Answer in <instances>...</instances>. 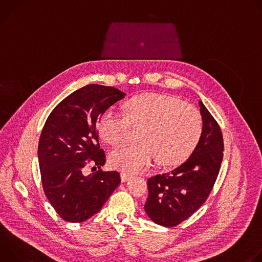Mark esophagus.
Wrapping results in <instances>:
<instances>
[{
	"label": "esophagus",
	"mask_w": 262,
	"mask_h": 262,
	"mask_svg": "<svg viewBox=\"0 0 262 262\" xmlns=\"http://www.w3.org/2000/svg\"><path fill=\"white\" fill-rule=\"evenodd\" d=\"M130 175L129 174H127V173H121V180H122V182H126V181H128L129 179H130Z\"/></svg>",
	"instance_id": "1"
}]
</instances>
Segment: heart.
Here are the masks:
<instances>
[{
    "label": "heart",
    "mask_w": 262,
    "mask_h": 262,
    "mask_svg": "<svg viewBox=\"0 0 262 262\" xmlns=\"http://www.w3.org/2000/svg\"><path fill=\"white\" fill-rule=\"evenodd\" d=\"M125 115L107 108L99 118L100 139L110 145L119 144L130 125L140 127L137 144L121 145L108 155L110 165L127 173H137L154 158L160 166H174L188 159L197 147L203 132L199 111L168 95L144 93L124 104Z\"/></svg>",
    "instance_id": "heart-1"
}]
</instances>
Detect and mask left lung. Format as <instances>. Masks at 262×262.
I'll return each mask as SVG.
<instances>
[{"label":"left lung","mask_w":262,"mask_h":262,"mask_svg":"<svg viewBox=\"0 0 262 262\" xmlns=\"http://www.w3.org/2000/svg\"><path fill=\"white\" fill-rule=\"evenodd\" d=\"M203 121L201 139L191 157L174 170L148 179L147 215L165 227H174L190 217L207 199L223 160L221 128L199 100Z\"/></svg>","instance_id":"1"}]
</instances>
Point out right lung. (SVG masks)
Returning <instances> with one entry per match:
<instances>
[{
	"label": "right lung",
	"mask_w": 262,
	"mask_h": 262,
	"mask_svg": "<svg viewBox=\"0 0 262 262\" xmlns=\"http://www.w3.org/2000/svg\"><path fill=\"white\" fill-rule=\"evenodd\" d=\"M125 93L102 85H87L64 98L50 114L40 135L38 161L43 191L57 213L81 223L97 213L121 179L117 171L98 170L85 176L92 162L104 165L97 124L112 104Z\"/></svg>",
	"instance_id": "obj_1"
}]
</instances>
